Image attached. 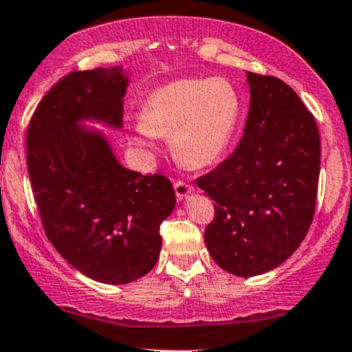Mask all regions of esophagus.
I'll return each mask as SVG.
<instances>
[{"instance_id":"34e87169","label":"esophagus","mask_w":352,"mask_h":352,"mask_svg":"<svg viewBox=\"0 0 352 352\" xmlns=\"http://www.w3.org/2000/svg\"><path fill=\"white\" fill-rule=\"evenodd\" d=\"M175 191H176L177 199H184V197H188L189 194L194 191V188H192L191 184L184 183V181H176V183H175Z\"/></svg>"}]
</instances>
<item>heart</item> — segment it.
Masks as SVG:
<instances>
[{"instance_id":"b5f03b06","label":"heart","mask_w":352,"mask_h":352,"mask_svg":"<svg viewBox=\"0 0 352 352\" xmlns=\"http://www.w3.org/2000/svg\"><path fill=\"white\" fill-rule=\"evenodd\" d=\"M241 118V97L224 77L183 78L160 87L144 102L143 133L171 136L181 163L204 168L219 160ZM136 143H143L136 138Z\"/></svg>"}]
</instances>
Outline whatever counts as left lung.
I'll use <instances>...</instances> for the list:
<instances>
[{"label": "left lung", "instance_id": "8db88e82", "mask_svg": "<svg viewBox=\"0 0 352 352\" xmlns=\"http://www.w3.org/2000/svg\"><path fill=\"white\" fill-rule=\"evenodd\" d=\"M250 110L229 158L196 183L212 199L204 241L219 267L255 276L282 265L315 216L320 133L295 90L280 78L247 72Z\"/></svg>", "mask_w": 352, "mask_h": 352}]
</instances>
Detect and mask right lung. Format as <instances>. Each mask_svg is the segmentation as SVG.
<instances>
[{"mask_svg":"<svg viewBox=\"0 0 352 352\" xmlns=\"http://www.w3.org/2000/svg\"><path fill=\"white\" fill-rule=\"evenodd\" d=\"M128 74L76 70L44 95L28 126V173L44 232L74 268L102 283L135 282L156 265L161 222L176 196L163 175L123 168L95 120L120 128Z\"/></svg>","mask_w":352,"mask_h":352,"instance_id":"1","label":"right lung"}]
</instances>
